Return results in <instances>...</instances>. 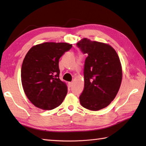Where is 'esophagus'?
<instances>
[{"label": "esophagus", "mask_w": 146, "mask_h": 146, "mask_svg": "<svg viewBox=\"0 0 146 146\" xmlns=\"http://www.w3.org/2000/svg\"><path fill=\"white\" fill-rule=\"evenodd\" d=\"M68 86H69V87H70V88L72 87V86H73V82H68Z\"/></svg>", "instance_id": "obj_1"}]
</instances>
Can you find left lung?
<instances>
[{
	"mask_svg": "<svg viewBox=\"0 0 146 146\" xmlns=\"http://www.w3.org/2000/svg\"><path fill=\"white\" fill-rule=\"evenodd\" d=\"M76 46L87 54L84 67V88L79 97L80 104L88 110L98 111L114 100L122 82L119 57L111 46L83 38Z\"/></svg>",
	"mask_w": 146,
	"mask_h": 146,
	"instance_id": "left-lung-1",
	"label": "left lung"
}]
</instances>
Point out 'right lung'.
Listing matches in <instances>:
<instances>
[{
    "instance_id": "1",
    "label": "right lung",
    "mask_w": 146,
    "mask_h": 146,
    "mask_svg": "<svg viewBox=\"0 0 146 146\" xmlns=\"http://www.w3.org/2000/svg\"><path fill=\"white\" fill-rule=\"evenodd\" d=\"M72 48L67 43L45 42L29 49L21 68V81L27 97L34 106L51 110L63 102L68 93L59 78V59Z\"/></svg>"
}]
</instances>
